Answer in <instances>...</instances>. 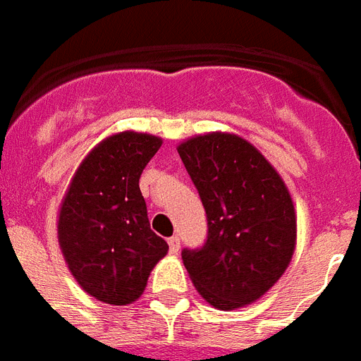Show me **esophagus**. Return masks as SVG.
Returning <instances> with one entry per match:
<instances>
[{"label": "esophagus", "instance_id": "obj_1", "mask_svg": "<svg viewBox=\"0 0 361 361\" xmlns=\"http://www.w3.org/2000/svg\"><path fill=\"white\" fill-rule=\"evenodd\" d=\"M167 242H169V252L178 253V250H180V238L178 236H171Z\"/></svg>", "mask_w": 361, "mask_h": 361}]
</instances>
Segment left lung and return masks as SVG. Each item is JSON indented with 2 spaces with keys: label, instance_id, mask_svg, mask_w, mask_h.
I'll return each instance as SVG.
<instances>
[{
  "label": "left lung",
  "instance_id": "obj_1",
  "mask_svg": "<svg viewBox=\"0 0 361 361\" xmlns=\"http://www.w3.org/2000/svg\"><path fill=\"white\" fill-rule=\"evenodd\" d=\"M207 212V240L183 250L195 289L218 310L261 298L289 267L296 244L295 204L283 178L235 134L210 132L178 145Z\"/></svg>",
  "mask_w": 361,
  "mask_h": 361
}]
</instances>
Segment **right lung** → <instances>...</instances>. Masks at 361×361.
Wrapping results in <instances>:
<instances>
[{"label":"right lung","instance_id":"obj_1","mask_svg":"<svg viewBox=\"0 0 361 361\" xmlns=\"http://www.w3.org/2000/svg\"><path fill=\"white\" fill-rule=\"evenodd\" d=\"M162 140L140 132L109 135L80 164L59 210L57 238L68 270L87 295L114 305L143 295L169 250L152 233L140 177Z\"/></svg>","mask_w":361,"mask_h":361}]
</instances>
